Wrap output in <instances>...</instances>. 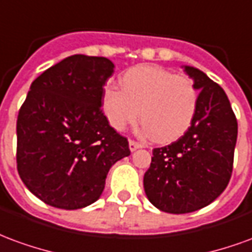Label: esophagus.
Masks as SVG:
<instances>
[{"label": "esophagus", "mask_w": 252, "mask_h": 252, "mask_svg": "<svg viewBox=\"0 0 252 252\" xmlns=\"http://www.w3.org/2000/svg\"><path fill=\"white\" fill-rule=\"evenodd\" d=\"M143 144L142 143L136 142V140H129V150L131 151H135V150H137V148H142Z\"/></svg>", "instance_id": "34e87169"}]
</instances>
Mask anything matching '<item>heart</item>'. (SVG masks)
I'll return each instance as SVG.
<instances>
[{
  "label": "heart",
  "mask_w": 252,
  "mask_h": 252,
  "mask_svg": "<svg viewBox=\"0 0 252 252\" xmlns=\"http://www.w3.org/2000/svg\"><path fill=\"white\" fill-rule=\"evenodd\" d=\"M120 83L121 90L106 88L102 94L105 116L115 129H126L140 115L144 131L157 142H171L188 131L198 106V90L189 77L159 66H137Z\"/></svg>",
  "instance_id": "obj_1"
}]
</instances>
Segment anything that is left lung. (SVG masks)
Masks as SVG:
<instances>
[{
	"instance_id": "obj_1",
	"label": "left lung",
	"mask_w": 252,
	"mask_h": 252,
	"mask_svg": "<svg viewBox=\"0 0 252 252\" xmlns=\"http://www.w3.org/2000/svg\"><path fill=\"white\" fill-rule=\"evenodd\" d=\"M200 90L198 106L182 136L154 148L144 190L154 206L167 213H190L209 205L231 180L238 121L227 94L206 74L185 66Z\"/></svg>"
}]
</instances>
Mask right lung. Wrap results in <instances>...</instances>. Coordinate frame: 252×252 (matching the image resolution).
Instances as JSON below:
<instances>
[{
	"label": "right lung",
	"mask_w": 252,
	"mask_h": 252,
	"mask_svg": "<svg viewBox=\"0 0 252 252\" xmlns=\"http://www.w3.org/2000/svg\"><path fill=\"white\" fill-rule=\"evenodd\" d=\"M113 68L106 58L72 55L31 85L17 117V170L48 205L71 211L93 204L110 167L131 154L101 109Z\"/></svg>",
	"instance_id": "add662e5"
}]
</instances>
